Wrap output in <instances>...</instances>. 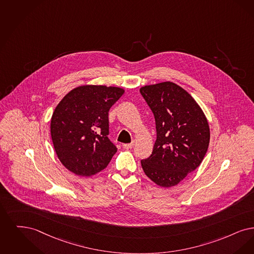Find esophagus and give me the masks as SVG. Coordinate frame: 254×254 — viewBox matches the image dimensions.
<instances>
[{"label":"esophagus","instance_id":"esophagus-1","mask_svg":"<svg viewBox=\"0 0 254 254\" xmlns=\"http://www.w3.org/2000/svg\"><path fill=\"white\" fill-rule=\"evenodd\" d=\"M133 142H131V143H127V144H123L122 146H123V148L124 149H127V150H129V149H132V147H133Z\"/></svg>","mask_w":254,"mask_h":254}]
</instances>
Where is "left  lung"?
Returning a JSON list of instances; mask_svg holds the SVG:
<instances>
[{
    "label": "left lung",
    "instance_id": "obj_1",
    "mask_svg": "<svg viewBox=\"0 0 254 254\" xmlns=\"http://www.w3.org/2000/svg\"><path fill=\"white\" fill-rule=\"evenodd\" d=\"M140 93L156 127L152 155L141 160L144 173L160 187L176 186L201 164L208 151L207 118L187 91L174 82L145 85Z\"/></svg>",
    "mask_w": 254,
    "mask_h": 254
}]
</instances>
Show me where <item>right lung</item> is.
Instances as JSON below:
<instances>
[{
	"instance_id": "right-lung-1",
	"label": "right lung",
	"mask_w": 254,
	"mask_h": 254,
	"mask_svg": "<svg viewBox=\"0 0 254 254\" xmlns=\"http://www.w3.org/2000/svg\"><path fill=\"white\" fill-rule=\"evenodd\" d=\"M124 89L82 85L71 90L57 105L50 132L63 165L80 177L105 169L118 151L108 138L111 107Z\"/></svg>"
}]
</instances>
